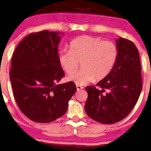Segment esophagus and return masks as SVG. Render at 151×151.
<instances>
[{
	"label": "esophagus",
	"instance_id": "1",
	"mask_svg": "<svg viewBox=\"0 0 151 151\" xmlns=\"http://www.w3.org/2000/svg\"><path fill=\"white\" fill-rule=\"evenodd\" d=\"M77 86V91H80V90H81V89L83 88V86H79V85H77V86Z\"/></svg>",
	"mask_w": 151,
	"mask_h": 151
}]
</instances>
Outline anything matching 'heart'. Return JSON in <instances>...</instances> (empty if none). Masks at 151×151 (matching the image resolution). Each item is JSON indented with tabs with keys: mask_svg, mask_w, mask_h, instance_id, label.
<instances>
[{
	"mask_svg": "<svg viewBox=\"0 0 151 151\" xmlns=\"http://www.w3.org/2000/svg\"><path fill=\"white\" fill-rule=\"evenodd\" d=\"M118 49L114 42L100 37L83 35L73 40L70 49H63L58 54V61L68 74L74 73L81 62L82 69L67 79L82 86L107 77L114 69L118 58Z\"/></svg>",
	"mask_w": 151,
	"mask_h": 151,
	"instance_id": "1",
	"label": "heart"
}]
</instances>
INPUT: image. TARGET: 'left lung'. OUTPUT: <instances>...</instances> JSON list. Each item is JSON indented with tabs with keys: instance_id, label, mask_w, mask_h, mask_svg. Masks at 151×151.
<instances>
[{
	"instance_id": "1",
	"label": "left lung",
	"mask_w": 151,
	"mask_h": 151,
	"mask_svg": "<svg viewBox=\"0 0 151 151\" xmlns=\"http://www.w3.org/2000/svg\"><path fill=\"white\" fill-rule=\"evenodd\" d=\"M118 58L107 77L87 86L85 111L94 121L113 124L125 118L134 108L142 90V68L139 51L132 42L116 40Z\"/></svg>"
}]
</instances>
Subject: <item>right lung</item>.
I'll return each instance as SVG.
<instances>
[{
  "instance_id": "1",
  "label": "right lung",
  "mask_w": 151,
  "mask_h": 151,
  "mask_svg": "<svg viewBox=\"0 0 151 151\" xmlns=\"http://www.w3.org/2000/svg\"><path fill=\"white\" fill-rule=\"evenodd\" d=\"M60 34L30 33L13 53L9 76L15 100L22 113L37 123H50L64 115L77 91L72 81L57 84L65 75L58 61Z\"/></svg>"
}]
</instances>
